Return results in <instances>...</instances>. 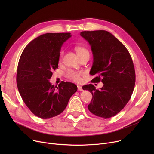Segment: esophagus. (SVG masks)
I'll list each match as a JSON object with an SVG mask.
<instances>
[{"mask_svg":"<svg viewBox=\"0 0 154 154\" xmlns=\"http://www.w3.org/2000/svg\"><path fill=\"white\" fill-rule=\"evenodd\" d=\"M77 90H78L79 91H83L82 87L81 86H80V85H77Z\"/></svg>","mask_w":154,"mask_h":154,"instance_id":"34e87169","label":"esophagus"}]
</instances>
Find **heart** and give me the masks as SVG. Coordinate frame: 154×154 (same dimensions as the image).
<instances>
[{
	"label": "heart",
	"mask_w": 154,
	"mask_h": 154,
	"mask_svg": "<svg viewBox=\"0 0 154 154\" xmlns=\"http://www.w3.org/2000/svg\"><path fill=\"white\" fill-rule=\"evenodd\" d=\"M75 50L77 54L78 55V56L80 58L84 55L88 54V52L86 48L81 46H76L75 47ZM62 55H63V52H62L60 55V59H61ZM84 75V73L82 72L74 71V70H69L67 72L66 74V76L67 78L76 82H80V80H81V77L83 76Z\"/></svg>",
	"instance_id": "1"
}]
</instances>
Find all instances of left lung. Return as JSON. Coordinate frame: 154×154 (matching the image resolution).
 <instances>
[{
    "label": "left lung",
    "mask_w": 154,
    "mask_h": 154,
    "mask_svg": "<svg viewBox=\"0 0 154 154\" xmlns=\"http://www.w3.org/2000/svg\"><path fill=\"white\" fill-rule=\"evenodd\" d=\"M80 35L91 46L94 62L90 74L97 75L92 81L103 84L100 90L92 84L82 87L92 95L88 109L98 117L110 118L124 109L132 94L135 73L132 57L124 44L107 31H84Z\"/></svg>",
    "instance_id": "obj_1"
}]
</instances>
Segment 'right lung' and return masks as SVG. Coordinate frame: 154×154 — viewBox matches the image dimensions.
<instances>
[{"label":"right lung","instance_id":"1","mask_svg":"<svg viewBox=\"0 0 154 154\" xmlns=\"http://www.w3.org/2000/svg\"><path fill=\"white\" fill-rule=\"evenodd\" d=\"M70 33H47L34 39L26 46L20 57L17 84L21 97L30 110L42 119H49L66 108L77 87L62 82L58 87L49 79L58 68L60 52Z\"/></svg>","mask_w":154,"mask_h":154}]
</instances>
